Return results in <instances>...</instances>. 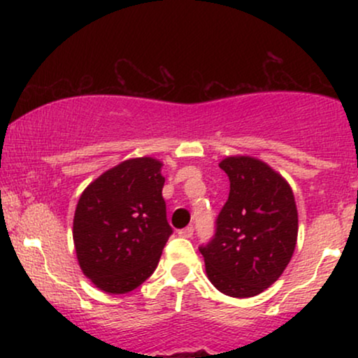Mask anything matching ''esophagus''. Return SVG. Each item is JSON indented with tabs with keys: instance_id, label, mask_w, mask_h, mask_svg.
Instances as JSON below:
<instances>
[{
	"instance_id": "esophagus-1",
	"label": "esophagus",
	"mask_w": 358,
	"mask_h": 358,
	"mask_svg": "<svg viewBox=\"0 0 358 358\" xmlns=\"http://www.w3.org/2000/svg\"><path fill=\"white\" fill-rule=\"evenodd\" d=\"M178 236L180 237H185V239H190L193 236V227H185L182 231H178Z\"/></svg>"
}]
</instances>
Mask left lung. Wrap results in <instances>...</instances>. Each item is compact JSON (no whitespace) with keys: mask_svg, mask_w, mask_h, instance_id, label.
I'll list each match as a JSON object with an SVG mask.
<instances>
[{"mask_svg":"<svg viewBox=\"0 0 358 358\" xmlns=\"http://www.w3.org/2000/svg\"><path fill=\"white\" fill-rule=\"evenodd\" d=\"M219 166L231 180V193L215 237L200 248L205 271L227 296H257L285 273L296 248L293 190L285 176L254 156H225Z\"/></svg>","mask_w":358,"mask_h":358,"instance_id":"8db88e82","label":"left lung"}]
</instances>
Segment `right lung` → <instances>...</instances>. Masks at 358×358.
I'll return each mask as SVG.
<instances>
[{
    "label": "right lung",
    "instance_id": "1",
    "mask_svg": "<svg viewBox=\"0 0 358 358\" xmlns=\"http://www.w3.org/2000/svg\"><path fill=\"white\" fill-rule=\"evenodd\" d=\"M163 162L129 158L82 192L73 213V248L85 278L109 294L136 289L153 274L171 227L162 190Z\"/></svg>",
    "mask_w": 358,
    "mask_h": 358
}]
</instances>
